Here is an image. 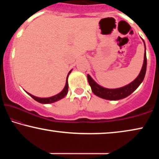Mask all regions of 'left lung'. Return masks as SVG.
Here are the masks:
<instances>
[{
  "instance_id": "8db88e82",
  "label": "left lung",
  "mask_w": 159,
  "mask_h": 159,
  "mask_svg": "<svg viewBox=\"0 0 159 159\" xmlns=\"http://www.w3.org/2000/svg\"><path fill=\"white\" fill-rule=\"evenodd\" d=\"M144 42V41H143ZM145 44V43H144ZM145 53H144V61L143 65L141 69L140 74L137 77L135 80L131 83H129L127 85L122 88H119L116 89H108L105 88L103 87H101L99 84H98L94 80L92 79V77L90 75H88V80L91 87V90L93 93L95 95L98 96L101 98L111 100V101H117V100L125 98L127 97L128 95L132 94L139 85L142 83V82L144 80L145 72H146V67H147V58H146V52H145Z\"/></svg>"
}]
</instances>
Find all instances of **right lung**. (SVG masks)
Returning a JSON list of instances; mask_svg holds the SVG:
<instances>
[{"instance_id":"right-lung-1","label":"right lung","mask_w":159,"mask_h":159,"mask_svg":"<svg viewBox=\"0 0 159 159\" xmlns=\"http://www.w3.org/2000/svg\"><path fill=\"white\" fill-rule=\"evenodd\" d=\"M72 71V69L69 71L68 75H67V77H66V84H65V87L63 89V90L61 92L58 93V94L56 95H53V96L52 97H49V98H38V97H36V96H34V95H32L30 94V93H27L28 94H29L30 96H31L32 98L34 100H35L36 101L39 102V103H54V102L56 101H58L61 100L63 98L65 97L67 94V93H68V88H69V84H68V77L69 75V74L71 73V71Z\"/></svg>"}]
</instances>
